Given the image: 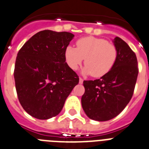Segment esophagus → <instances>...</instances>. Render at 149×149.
I'll list each match as a JSON object with an SVG mask.
<instances>
[{
	"label": "esophagus",
	"instance_id": "1",
	"mask_svg": "<svg viewBox=\"0 0 149 149\" xmlns=\"http://www.w3.org/2000/svg\"><path fill=\"white\" fill-rule=\"evenodd\" d=\"M83 81H84V80L82 79V78H81V77H80V78H79V84H83Z\"/></svg>",
	"mask_w": 149,
	"mask_h": 149
}]
</instances>
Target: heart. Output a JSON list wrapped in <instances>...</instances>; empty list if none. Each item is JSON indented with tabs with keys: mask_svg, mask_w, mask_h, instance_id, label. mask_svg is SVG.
<instances>
[{
	"mask_svg": "<svg viewBox=\"0 0 149 149\" xmlns=\"http://www.w3.org/2000/svg\"><path fill=\"white\" fill-rule=\"evenodd\" d=\"M65 56L68 65L72 70H77L85 58L83 74L100 77L113 67L117 58V49L106 39L88 36L77 40V49L68 45Z\"/></svg>",
	"mask_w": 149,
	"mask_h": 149,
	"instance_id": "heart-1",
	"label": "heart"
}]
</instances>
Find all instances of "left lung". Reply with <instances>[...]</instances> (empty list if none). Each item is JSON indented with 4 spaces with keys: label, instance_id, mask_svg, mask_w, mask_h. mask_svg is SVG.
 Listing matches in <instances>:
<instances>
[{
    "label": "left lung",
    "instance_id": "8db88e82",
    "mask_svg": "<svg viewBox=\"0 0 149 149\" xmlns=\"http://www.w3.org/2000/svg\"><path fill=\"white\" fill-rule=\"evenodd\" d=\"M113 42L117 49L113 67L100 79L83 82L85 92L81 97L82 108L96 121L110 120L123 110L132 98L138 77L136 54L121 38L116 36Z\"/></svg>",
    "mask_w": 149,
    "mask_h": 149
}]
</instances>
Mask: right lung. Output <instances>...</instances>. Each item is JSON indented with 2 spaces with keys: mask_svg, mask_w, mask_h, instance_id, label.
Returning <instances> with one entry per match:
<instances>
[{
  "mask_svg": "<svg viewBox=\"0 0 149 149\" xmlns=\"http://www.w3.org/2000/svg\"><path fill=\"white\" fill-rule=\"evenodd\" d=\"M74 36L68 32L43 30L19 49L13 75L19 103L30 116L39 120L57 116L79 82L65 56Z\"/></svg>",
  "mask_w": 149,
  "mask_h": 149,
  "instance_id": "right-lung-1",
  "label": "right lung"
}]
</instances>
